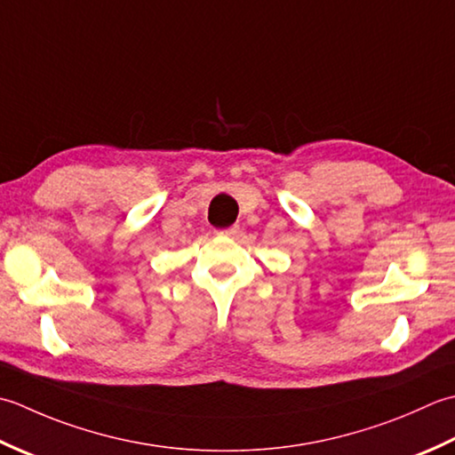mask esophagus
Returning a JSON list of instances; mask_svg holds the SVG:
<instances>
[{
    "label": "esophagus",
    "mask_w": 455,
    "mask_h": 455,
    "mask_svg": "<svg viewBox=\"0 0 455 455\" xmlns=\"http://www.w3.org/2000/svg\"><path fill=\"white\" fill-rule=\"evenodd\" d=\"M220 234L221 235H228V237H235V235H239V226H231L228 229H221Z\"/></svg>",
    "instance_id": "34e87169"
}]
</instances>
